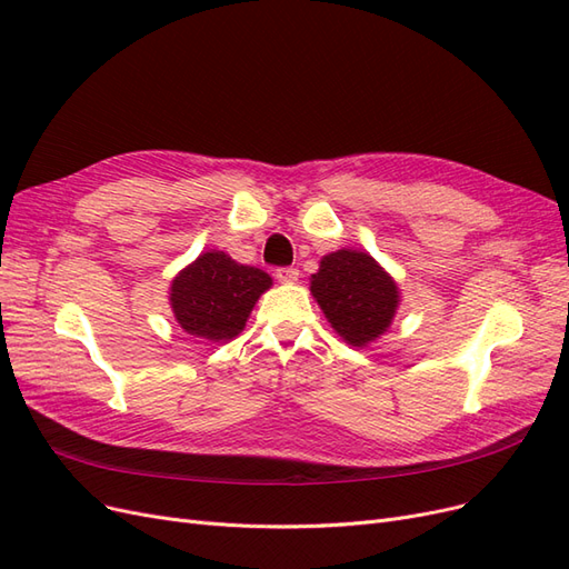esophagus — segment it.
I'll list each match as a JSON object with an SVG mask.
<instances>
[{
    "instance_id": "esophagus-1",
    "label": "esophagus",
    "mask_w": 569,
    "mask_h": 569,
    "mask_svg": "<svg viewBox=\"0 0 569 569\" xmlns=\"http://www.w3.org/2000/svg\"><path fill=\"white\" fill-rule=\"evenodd\" d=\"M274 278H278V282H282V284H291L299 280V270L297 268H278L274 270Z\"/></svg>"
}]
</instances>
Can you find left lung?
I'll use <instances>...</instances> for the list:
<instances>
[{
	"mask_svg": "<svg viewBox=\"0 0 569 569\" xmlns=\"http://www.w3.org/2000/svg\"><path fill=\"white\" fill-rule=\"evenodd\" d=\"M311 295L332 330L351 347L380 339L399 311L401 291L368 251L339 249L320 258L311 274Z\"/></svg>",
	"mask_w": 569,
	"mask_h": 569,
	"instance_id": "1",
	"label": "left lung"
}]
</instances>
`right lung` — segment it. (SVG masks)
<instances>
[{"label":"right lung","mask_w":569,"mask_h":569,"mask_svg":"<svg viewBox=\"0 0 569 569\" xmlns=\"http://www.w3.org/2000/svg\"><path fill=\"white\" fill-rule=\"evenodd\" d=\"M270 287L272 278L261 268L211 249L176 274L168 301L187 335L220 343L244 330L256 301Z\"/></svg>","instance_id":"obj_1"}]
</instances>
